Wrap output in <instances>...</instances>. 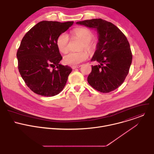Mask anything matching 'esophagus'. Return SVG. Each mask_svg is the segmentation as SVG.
I'll return each mask as SVG.
<instances>
[{"label":"esophagus","mask_w":154,"mask_h":154,"mask_svg":"<svg viewBox=\"0 0 154 154\" xmlns=\"http://www.w3.org/2000/svg\"><path fill=\"white\" fill-rule=\"evenodd\" d=\"M81 66L80 65H78V66H72V68L73 69H76V68H80Z\"/></svg>","instance_id":"esophagus-1"}]
</instances>
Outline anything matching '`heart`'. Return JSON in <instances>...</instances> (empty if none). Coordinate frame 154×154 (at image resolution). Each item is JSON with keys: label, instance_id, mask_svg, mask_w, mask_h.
<instances>
[{"label": "heart", "instance_id": "heart-1", "mask_svg": "<svg viewBox=\"0 0 154 154\" xmlns=\"http://www.w3.org/2000/svg\"><path fill=\"white\" fill-rule=\"evenodd\" d=\"M73 37L82 41L79 48V52H71L63 57L64 64L69 66H76L85 61L88 54L85 51L86 50L90 54H93L96 50L97 44L92 40L93 33L86 28L78 27L73 31ZM69 37L66 33H62L57 39V46L61 53L65 54L69 51Z\"/></svg>", "mask_w": 154, "mask_h": 154}]
</instances>
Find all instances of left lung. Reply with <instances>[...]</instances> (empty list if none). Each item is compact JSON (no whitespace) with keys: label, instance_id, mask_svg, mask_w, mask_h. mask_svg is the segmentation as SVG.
Wrapping results in <instances>:
<instances>
[{"label":"left lung","instance_id":"left-lung-1","mask_svg":"<svg viewBox=\"0 0 154 154\" xmlns=\"http://www.w3.org/2000/svg\"><path fill=\"white\" fill-rule=\"evenodd\" d=\"M76 24L96 29L99 35L97 50L91 61L100 64L92 66L88 82L100 93L114 91L124 82L132 61L126 36L113 24L102 19L85 20Z\"/></svg>","mask_w":154,"mask_h":154}]
</instances>
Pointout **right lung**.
<instances>
[{
    "label": "right lung",
    "mask_w": 154,
    "mask_h": 154,
    "mask_svg": "<svg viewBox=\"0 0 154 154\" xmlns=\"http://www.w3.org/2000/svg\"><path fill=\"white\" fill-rule=\"evenodd\" d=\"M73 23V21L42 20L30 29L22 39L16 54L18 70L35 93L51 97L63 90L72 69L59 64L62 57L57 39Z\"/></svg>",
    "instance_id": "obj_1"
}]
</instances>
